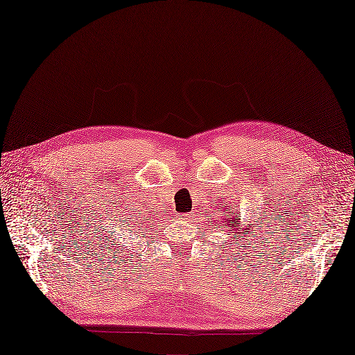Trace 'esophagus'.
<instances>
[{
  "instance_id": "1",
  "label": "esophagus",
  "mask_w": 355,
  "mask_h": 355,
  "mask_svg": "<svg viewBox=\"0 0 355 355\" xmlns=\"http://www.w3.org/2000/svg\"><path fill=\"white\" fill-rule=\"evenodd\" d=\"M178 217V220H181V222H184V223H187V222H190L192 220V214H178L177 216Z\"/></svg>"
}]
</instances>
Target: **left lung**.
Here are the masks:
<instances>
[{
    "mask_svg": "<svg viewBox=\"0 0 355 355\" xmlns=\"http://www.w3.org/2000/svg\"><path fill=\"white\" fill-rule=\"evenodd\" d=\"M219 213H222L219 217V223H220L219 228L228 232V235L231 237V243H228V248L232 246L234 241L244 240L241 239V235H249V237H253V239L257 237L255 232H252L253 231L252 223L246 226L241 222L240 219L241 214L239 210H235V205L234 208H230V205L225 204L223 210H219Z\"/></svg>",
    "mask_w": 355,
    "mask_h": 355,
    "instance_id": "left-lung-1",
    "label": "left lung"
}]
</instances>
